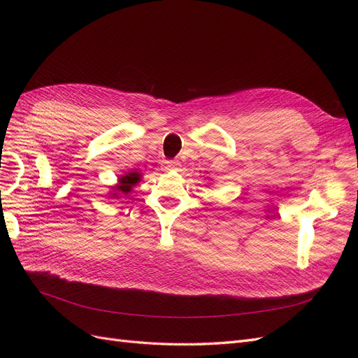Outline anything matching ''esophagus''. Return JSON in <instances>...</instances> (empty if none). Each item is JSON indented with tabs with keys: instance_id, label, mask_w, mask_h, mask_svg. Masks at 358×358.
Segmentation results:
<instances>
[{
	"instance_id": "obj_1",
	"label": "esophagus",
	"mask_w": 358,
	"mask_h": 358,
	"mask_svg": "<svg viewBox=\"0 0 358 358\" xmlns=\"http://www.w3.org/2000/svg\"><path fill=\"white\" fill-rule=\"evenodd\" d=\"M162 167H164V170H176L179 167V162L175 159H166L162 162Z\"/></svg>"
}]
</instances>
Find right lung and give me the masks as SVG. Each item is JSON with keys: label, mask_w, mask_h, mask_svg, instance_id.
<instances>
[{"label": "right lung", "mask_w": 358, "mask_h": 358, "mask_svg": "<svg viewBox=\"0 0 358 358\" xmlns=\"http://www.w3.org/2000/svg\"><path fill=\"white\" fill-rule=\"evenodd\" d=\"M140 176L137 171H133V173H128V175H124L121 179H119V185L115 187L113 189L115 191H119L121 194H128L129 191H131V188L136 185V183L140 180ZM119 192H112V196L116 199L119 197Z\"/></svg>", "instance_id": "right-lung-1"}]
</instances>
